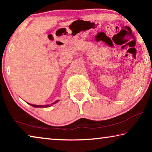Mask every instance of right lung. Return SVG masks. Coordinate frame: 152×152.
<instances>
[{"label":"right lung","mask_w":152,"mask_h":152,"mask_svg":"<svg viewBox=\"0 0 152 152\" xmlns=\"http://www.w3.org/2000/svg\"><path fill=\"white\" fill-rule=\"evenodd\" d=\"M59 101H56L54 102H53V103H51L50 105L49 104H46V105H36V104H30V103H28L31 106H32L33 107H36V108H47V107H50V106H51V105L53 104H56V102H58Z\"/></svg>","instance_id":"obj_1"}]
</instances>
